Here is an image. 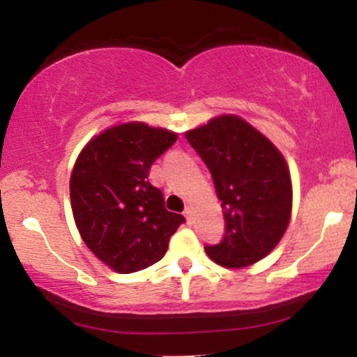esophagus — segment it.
Returning <instances> with one entry per match:
<instances>
[{"mask_svg":"<svg viewBox=\"0 0 357 357\" xmlns=\"http://www.w3.org/2000/svg\"><path fill=\"white\" fill-rule=\"evenodd\" d=\"M192 215H195V208L186 206V210H184V216H186L188 220H192Z\"/></svg>","mask_w":357,"mask_h":357,"instance_id":"obj_1","label":"esophagus"}]
</instances>
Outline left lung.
Returning a JSON list of instances; mask_svg holds the SVG:
<instances>
[{"mask_svg":"<svg viewBox=\"0 0 357 357\" xmlns=\"http://www.w3.org/2000/svg\"><path fill=\"white\" fill-rule=\"evenodd\" d=\"M210 169L227 233L204 247L215 264L241 268L267 257L289 227L292 179L284 155L238 116H220L184 134Z\"/></svg>","mask_w":357,"mask_h":357,"instance_id":"obj_1","label":"left lung"}]
</instances>
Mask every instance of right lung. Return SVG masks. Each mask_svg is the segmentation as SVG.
<instances>
[{"mask_svg":"<svg viewBox=\"0 0 357 357\" xmlns=\"http://www.w3.org/2000/svg\"><path fill=\"white\" fill-rule=\"evenodd\" d=\"M178 134L144 122L109 127L90 139L73 166L70 203L82 240L119 273L151 267L165 257L183 215L165 208L149 169Z\"/></svg>","mask_w":357,"mask_h":357,"instance_id":"right-lung-1","label":"right lung"}]
</instances>
